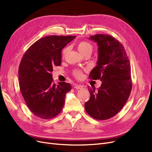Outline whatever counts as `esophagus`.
<instances>
[{
    "mask_svg": "<svg viewBox=\"0 0 152 152\" xmlns=\"http://www.w3.org/2000/svg\"><path fill=\"white\" fill-rule=\"evenodd\" d=\"M83 87H84L83 86H82L80 84H75L74 86V88H75L77 89H81L83 88Z\"/></svg>",
    "mask_w": 152,
    "mask_h": 152,
    "instance_id": "34e87169",
    "label": "esophagus"
}]
</instances>
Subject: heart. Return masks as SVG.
<instances>
[{"label": "heart", "mask_w": 152, "mask_h": 152, "mask_svg": "<svg viewBox=\"0 0 152 152\" xmlns=\"http://www.w3.org/2000/svg\"><path fill=\"white\" fill-rule=\"evenodd\" d=\"M77 49L82 54H84L87 53H91L93 50V45L89 42H86V41H82L77 45ZM66 52V49H64L63 50V54H65ZM73 75L78 79H80L82 77V72L80 70H75L73 72Z\"/></svg>", "instance_id": "b5f03b06"}]
</instances>
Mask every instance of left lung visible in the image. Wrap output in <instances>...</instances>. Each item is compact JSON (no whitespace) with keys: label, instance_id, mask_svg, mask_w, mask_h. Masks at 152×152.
<instances>
[{"label":"left lung","instance_id":"obj_1","mask_svg":"<svg viewBox=\"0 0 152 152\" xmlns=\"http://www.w3.org/2000/svg\"><path fill=\"white\" fill-rule=\"evenodd\" d=\"M98 46L97 65L89 78L99 79L101 87L88 89L90 99L85 110L96 120H107L121 111L132 89L131 65L123 45L111 35L96 34L89 37Z\"/></svg>","mask_w":152,"mask_h":152}]
</instances>
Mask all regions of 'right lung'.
I'll list each match as a JSON object with an SVG mask.
<instances>
[{
	"label": "right lung",
	"mask_w": 152,
	"mask_h": 152,
	"mask_svg": "<svg viewBox=\"0 0 152 152\" xmlns=\"http://www.w3.org/2000/svg\"><path fill=\"white\" fill-rule=\"evenodd\" d=\"M76 36L50 35L32 44L23 56L18 70L20 89L25 102L35 116L54 118L62 111L66 93L72 86L53 83V67L61 64V50Z\"/></svg>",
	"instance_id": "right-lung-1"
}]
</instances>
